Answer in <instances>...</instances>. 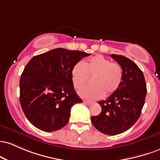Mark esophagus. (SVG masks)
<instances>
[{
  "label": "esophagus",
  "mask_w": 160,
  "mask_h": 160,
  "mask_svg": "<svg viewBox=\"0 0 160 160\" xmlns=\"http://www.w3.org/2000/svg\"><path fill=\"white\" fill-rule=\"evenodd\" d=\"M83 103H85V104H86V105H88V106H89V105H91V102H90V101H88V100H83Z\"/></svg>",
  "instance_id": "34e87169"
}]
</instances>
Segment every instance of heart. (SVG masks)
I'll return each instance as SVG.
<instances>
[{
    "instance_id": "1",
    "label": "heart",
    "mask_w": 160,
    "mask_h": 160,
    "mask_svg": "<svg viewBox=\"0 0 160 160\" xmlns=\"http://www.w3.org/2000/svg\"><path fill=\"white\" fill-rule=\"evenodd\" d=\"M92 76L93 85L79 91L80 96L88 100H98L104 94L116 92L122 82V68L118 62L97 55L85 63L78 62L72 69V78L76 89L82 88Z\"/></svg>"
}]
</instances>
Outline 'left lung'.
Listing matches in <instances>:
<instances>
[{"instance_id": "8db88e82", "label": "left lung", "mask_w": 160, "mask_h": 160, "mask_svg": "<svg viewBox=\"0 0 160 160\" xmlns=\"http://www.w3.org/2000/svg\"><path fill=\"white\" fill-rule=\"evenodd\" d=\"M110 57L122 68V82L116 92L98 102L101 112L91 119L100 132L116 135L128 130L139 119L147 87L142 71L133 61L122 55L111 54Z\"/></svg>"}]
</instances>
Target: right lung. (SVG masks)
Wrapping results in <instances>:
<instances>
[{"label":"right lung","instance_id":"obj_1","mask_svg":"<svg viewBox=\"0 0 160 160\" xmlns=\"http://www.w3.org/2000/svg\"><path fill=\"white\" fill-rule=\"evenodd\" d=\"M90 55L56 48L30 60L21 75L19 101L34 126L51 132L68 123L72 107L82 102L74 89L72 69Z\"/></svg>","mask_w":160,"mask_h":160}]
</instances>
